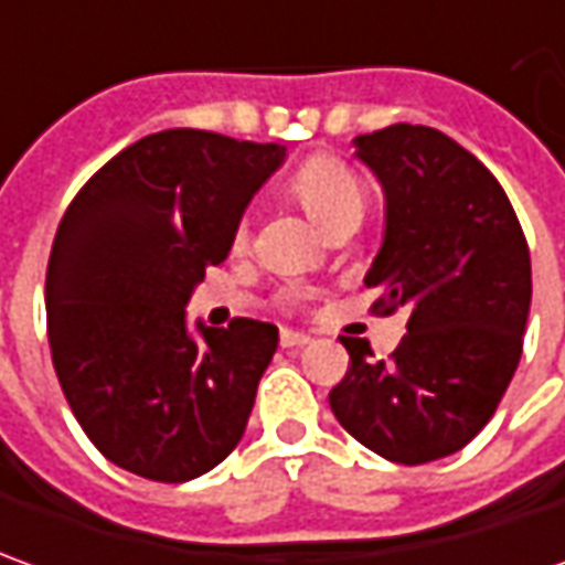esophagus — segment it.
<instances>
[{"mask_svg":"<svg viewBox=\"0 0 565 565\" xmlns=\"http://www.w3.org/2000/svg\"><path fill=\"white\" fill-rule=\"evenodd\" d=\"M312 343V337L309 333H299V331H281V347L284 349H302Z\"/></svg>","mask_w":565,"mask_h":565,"instance_id":"34e87169","label":"esophagus"}]
</instances>
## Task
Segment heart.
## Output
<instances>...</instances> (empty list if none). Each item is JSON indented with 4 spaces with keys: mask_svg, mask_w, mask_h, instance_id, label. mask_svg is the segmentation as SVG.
<instances>
[{
    "mask_svg": "<svg viewBox=\"0 0 565 565\" xmlns=\"http://www.w3.org/2000/svg\"><path fill=\"white\" fill-rule=\"evenodd\" d=\"M294 194L302 210L315 218V225L324 232L337 218L349 213H364V188L333 157H315L294 175Z\"/></svg>",
    "mask_w": 565,
    "mask_h": 565,
    "instance_id": "heart-1",
    "label": "heart"
}]
</instances>
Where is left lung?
<instances>
[{"label":"left lung","instance_id":"obj_1","mask_svg":"<svg viewBox=\"0 0 565 565\" xmlns=\"http://www.w3.org/2000/svg\"><path fill=\"white\" fill-rule=\"evenodd\" d=\"M352 145L383 188V241L364 284L383 312H408V337L393 362L340 337L352 371L331 390V412L380 458H448L489 424L523 355V228L492 172L439 129L395 122Z\"/></svg>","mask_w":565,"mask_h":565}]
</instances>
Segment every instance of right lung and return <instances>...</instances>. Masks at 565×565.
<instances>
[{
	"label": "right lung",
	"mask_w": 565,
	"mask_h": 565,
	"mask_svg": "<svg viewBox=\"0 0 565 565\" xmlns=\"http://www.w3.org/2000/svg\"><path fill=\"white\" fill-rule=\"evenodd\" d=\"M284 160V145L163 129L105 163L61 218L45 275L52 362L79 427L122 470L188 482L241 443L278 328H191L185 306Z\"/></svg>",
	"instance_id": "add662e5"
}]
</instances>
